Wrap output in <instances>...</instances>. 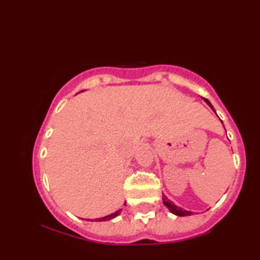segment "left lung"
I'll use <instances>...</instances> for the list:
<instances>
[{"label": "left lung", "instance_id": "8db88e82", "mask_svg": "<svg viewBox=\"0 0 260 260\" xmlns=\"http://www.w3.org/2000/svg\"><path fill=\"white\" fill-rule=\"evenodd\" d=\"M202 99H203V101L206 102V103L209 105L210 108H211V109L213 110V112L215 113V110H214L213 106L211 105V103H210L207 98H203V97H202ZM162 200H163L164 206H167V207H168V209L170 210L171 212H172V213H173V214H175V215H179V217H186V215H191V214L194 213V212H192V211H187V210H185V209H183V208H181V207L175 206L174 202L170 201L167 197H163V198H162Z\"/></svg>", "mask_w": 260, "mask_h": 260}]
</instances>
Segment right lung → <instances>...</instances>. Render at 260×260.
<instances>
[{
    "mask_svg": "<svg viewBox=\"0 0 260 260\" xmlns=\"http://www.w3.org/2000/svg\"><path fill=\"white\" fill-rule=\"evenodd\" d=\"M120 212H121V210H117V211H115L114 213H110V214L106 215V217L97 218V219H95V220H90V219H87V220H88V221H97V222H99V221H108V220H112V219L117 217V215L120 214ZM81 219H82V218H81Z\"/></svg>",
    "mask_w": 260,
    "mask_h": 260,
    "instance_id": "obj_1",
    "label": "right lung"
}]
</instances>
